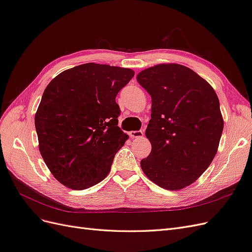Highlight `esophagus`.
Listing matches in <instances>:
<instances>
[{"mask_svg": "<svg viewBox=\"0 0 252 252\" xmlns=\"http://www.w3.org/2000/svg\"><path fill=\"white\" fill-rule=\"evenodd\" d=\"M129 136L131 139H140L144 136V131L142 130H136V131H130L129 132Z\"/></svg>", "mask_w": 252, "mask_h": 252, "instance_id": "1", "label": "esophagus"}]
</instances>
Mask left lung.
I'll return each instance as SVG.
<instances>
[{
  "label": "left lung",
  "instance_id": "left-lung-1",
  "mask_svg": "<svg viewBox=\"0 0 252 252\" xmlns=\"http://www.w3.org/2000/svg\"><path fill=\"white\" fill-rule=\"evenodd\" d=\"M136 80L152 102L146 129L151 152L141 161L144 173L165 189L192 184L212 162L223 132L216 91L179 64L150 67Z\"/></svg>",
  "mask_w": 252,
  "mask_h": 252
}]
</instances>
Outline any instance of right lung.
I'll list each match as a JSON object with an SVG mask.
<instances>
[{
	"label": "right lung",
	"mask_w": 252,
	"mask_h": 252,
	"mask_svg": "<svg viewBox=\"0 0 252 252\" xmlns=\"http://www.w3.org/2000/svg\"><path fill=\"white\" fill-rule=\"evenodd\" d=\"M133 75L128 68L88 63L48 84L34 125L44 162L63 185L82 190L107 177L128 138L118 126L116 96Z\"/></svg>",
	"instance_id": "add662e5"
}]
</instances>
